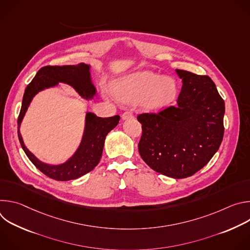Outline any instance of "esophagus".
Segmentation results:
<instances>
[{
	"mask_svg": "<svg viewBox=\"0 0 250 250\" xmlns=\"http://www.w3.org/2000/svg\"><path fill=\"white\" fill-rule=\"evenodd\" d=\"M132 117H133V115H132V112H131V111H125V112L123 114L122 119H123V120H127V119H130V118H132Z\"/></svg>",
	"mask_w": 250,
	"mask_h": 250,
	"instance_id": "1",
	"label": "esophagus"
}]
</instances>
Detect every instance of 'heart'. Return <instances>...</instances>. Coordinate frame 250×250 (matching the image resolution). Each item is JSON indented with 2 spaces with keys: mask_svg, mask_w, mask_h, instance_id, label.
I'll return each instance as SVG.
<instances>
[{
  "mask_svg": "<svg viewBox=\"0 0 250 250\" xmlns=\"http://www.w3.org/2000/svg\"><path fill=\"white\" fill-rule=\"evenodd\" d=\"M177 86L173 78L142 71L129 75L114 87L116 97L125 103L134 104L142 100L147 109H155L170 103L176 95Z\"/></svg>",
  "mask_w": 250,
  "mask_h": 250,
  "instance_id": "obj_1",
  "label": "heart"
}]
</instances>
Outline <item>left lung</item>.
<instances>
[{
  "mask_svg": "<svg viewBox=\"0 0 250 250\" xmlns=\"http://www.w3.org/2000/svg\"><path fill=\"white\" fill-rule=\"evenodd\" d=\"M176 72L183 83L177 104L137 116L142 128L138 151L154 171L181 179L201 170L220 148L225 101L208 76Z\"/></svg>",
  "mask_w": 250,
  "mask_h": 250,
  "instance_id": "obj_1",
  "label": "left lung"
}]
</instances>
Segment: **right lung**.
Masks as SVG:
<instances>
[{
  "instance_id": "right-lung-1",
  "label": "right lung",
  "mask_w": 250,
  "mask_h": 250,
  "mask_svg": "<svg viewBox=\"0 0 250 250\" xmlns=\"http://www.w3.org/2000/svg\"><path fill=\"white\" fill-rule=\"evenodd\" d=\"M58 82L71 85L86 99L92 98L96 93V89L91 83L89 66L84 63L77 66L47 65L41 68L35 77L25 88L21 112L18 118V136L26 156L40 171L51 179L57 181H69L77 179V178L87 174L98 165L102 157L104 138L106 134L117 126L120 121V116L100 118L93 113H88L86 116L84 136L76 153L61 165L53 166L41 162L23 145L20 126L33 96L45 88L57 85Z\"/></svg>"
}]
</instances>
